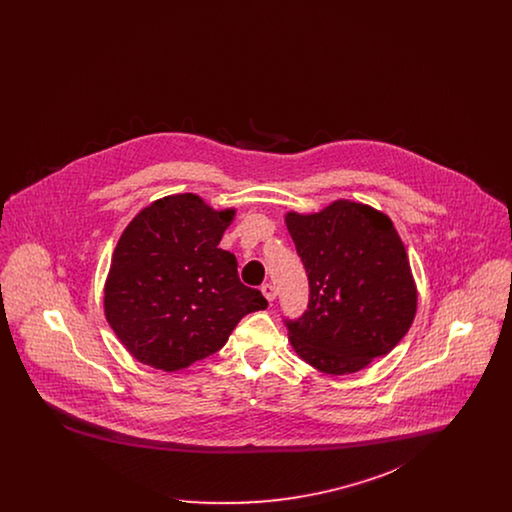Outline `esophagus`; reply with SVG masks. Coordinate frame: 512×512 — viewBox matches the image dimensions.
<instances>
[{"label": "esophagus", "mask_w": 512, "mask_h": 512, "mask_svg": "<svg viewBox=\"0 0 512 512\" xmlns=\"http://www.w3.org/2000/svg\"><path fill=\"white\" fill-rule=\"evenodd\" d=\"M261 292L267 297L268 303H272V301L276 299V288H274L272 284H265V286L261 288Z\"/></svg>", "instance_id": "34e87169"}]
</instances>
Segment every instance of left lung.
Segmentation results:
<instances>
[{
	"label": "left lung",
	"instance_id": "obj_1",
	"mask_svg": "<svg viewBox=\"0 0 512 512\" xmlns=\"http://www.w3.org/2000/svg\"><path fill=\"white\" fill-rule=\"evenodd\" d=\"M309 276V307L286 320L293 351L324 374L359 372L388 355L416 315L413 270L390 217L338 199L318 213H286Z\"/></svg>",
	"mask_w": 512,
	"mask_h": 512
}]
</instances>
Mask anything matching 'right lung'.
Here are the masks:
<instances>
[{"instance_id":"obj_1","label":"right lung","mask_w":512,"mask_h":512,"mask_svg":"<svg viewBox=\"0 0 512 512\" xmlns=\"http://www.w3.org/2000/svg\"><path fill=\"white\" fill-rule=\"evenodd\" d=\"M234 217L236 209L176 194L149 203L124 228L103 311L136 361L188 368L217 353L245 315L267 307L263 293L240 282L234 253L219 247Z\"/></svg>"}]
</instances>
